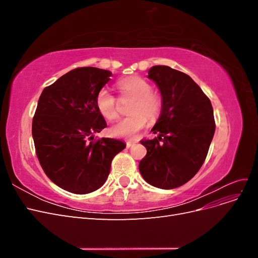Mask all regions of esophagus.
Returning <instances> with one entry per match:
<instances>
[{
    "instance_id": "1",
    "label": "esophagus",
    "mask_w": 258,
    "mask_h": 258,
    "mask_svg": "<svg viewBox=\"0 0 258 258\" xmlns=\"http://www.w3.org/2000/svg\"><path fill=\"white\" fill-rule=\"evenodd\" d=\"M135 143H137V142H135V141H128V142L126 143V145H127V147L129 148V147H131L132 145H135Z\"/></svg>"
}]
</instances>
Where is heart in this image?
<instances>
[{
    "instance_id": "obj_1",
    "label": "heart",
    "mask_w": 258,
    "mask_h": 258,
    "mask_svg": "<svg viewBox=\"0 0 258 258\" xmlns=\"http://www.w3.org/2000/svg\"><path fill=\"white\" fill-rule=\"evenodd\" d=\"M120 92L134 97L130 105L131 115L121 119L111 128V134L117 138H134L141 131L148 120H156L162 110V99L159 93L152 90L151 83L141 76H128L117 82ZM99 112L106 119L114 120L118 117L116 98L107 88H102L97 95Z\"/></svg>"
}]
</instances>
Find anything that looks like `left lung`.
I'll return each mask as SVG.
<instances>
[{
  "instance_id": "1",
  "label": "left lung",
  "mask_w": 258,
  "mask_h": 258,
  "mask_svg": "<svg viewBox=\"0 0 258 258\" xmlns=\"http://www.w3.org/2000/svg\"><path fill=\"white\" fill-rule=\"evenodd\" d=\"M148 79L158 86L162 110L152 131L142 140L147 150L139 170L145 181L172 189L192 178L204 165L215 132L213 107L191 77L167 66H155Z\"/></svg>"
}]
</instances>
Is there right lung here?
Wrapping results in <instances>:
<instances>
[{
  "label": "right lung",
  "mask_w": 258,
  "mask_h": 258,
  "mask_svg": "<svg viewBox=\"0 0 258 258\" xmlns=\"http://www.w3.org/2000/svg\"><path fill=\"white\" fill-rule=\"evenodd\" d=\"M112 73L77 68L46 87L32 121L36 156L51 181L73 194H89L102 186L115 156L126 144L93 135L106 127L97 95Z\"/></svg>",
  "instance_id": "add662e5"
}]
</instances>
